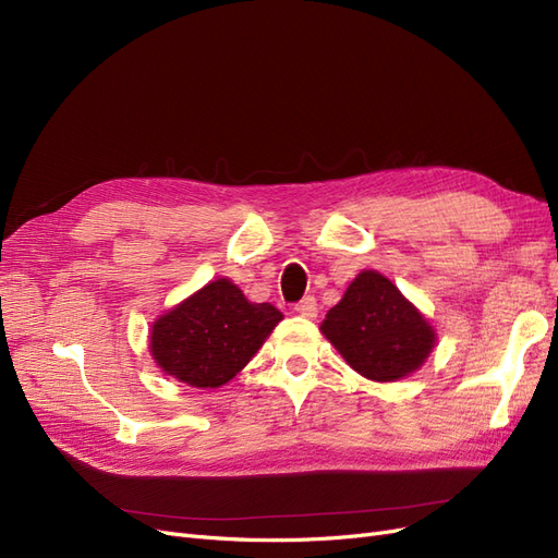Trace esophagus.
Returning a JSON list of instances; mask_svg holds the SVG:
<instances>
[{"instance_id":"34e87169","label":"esophagus","mask_w":558,"mask_h":558,"mask_svg":"<svg viewBox=\"0 0 558 558\" xmlns=\"http://www.w3.org/2000/svg\"><path fill=\"white\" fill-rule=\"evenodd\" d=\"M300 316H307V318H314L316 314H318V305H316V298L314 295H307V298H302L298 305L293 307Z\"/></svg>"}]
</instances>
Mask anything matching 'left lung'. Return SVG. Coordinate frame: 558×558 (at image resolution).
<instances>
[{
    "mask_svg": "<svg viewBox=\"0 0 558 558\" xmlns=\"http://www.w3.org/2000/svg\"><path fill=\"white\" fill-rule=\"evenodd\" d=\"M320 332L359 375L373 381L408 377L435 347V330L424 314L375 269H363L349 283Z\"/></svg>",
    "mask_w": 558,
    "mask_h": 558,
    "instance_id": "left-lung-1",
    "label": "left lung"
}]
</instances>
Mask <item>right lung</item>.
Returning a JSON list of instances; mask_svg holds the SVG:
<instances>
[{"label":"right lung","mask_w":558,"mask_h":558,"mask_svg":"<svg viewBox=\"0 0 558 558\" xmlns=\"http://www.w3.org/2000/svg\"><path fill=\"white\" fill-rule=\"evenodd\" d=\"M281 318L269 302L256 305L232 281L216 279L156 320L150 356L183 384L218 388L256 356Z\"/></svg>","instance_id":"1"}]
</instances>
